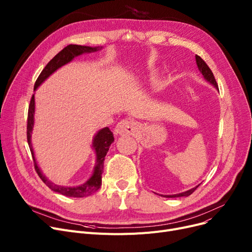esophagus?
I'll return each instance as SVG.
<instances>
[{"instance_id": "34e87169", "label": "esophagus", "mask_w": 252, "mask_h": 252, "mask_svg": "<svg viewBox=\"0 0 252 252\" xmlns=\"http://www.w3.org/2000/svg\"><path fill=\"white\" fill-rule=\"evenodd\" d=\"M137 129V124L128 121V119H124L121 123H118L115 127V134L126 136V135H134Z\"/></svg>"}]
</instances>
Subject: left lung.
<instances>
[{
    "label": "left lung",
    "instance_id": "8db88e82",
    "mask_svg": "<svg viewBox=\"0 0 252 252\" xmlns=\"http://www.w3.org/2000/svg\"><path fill=\"white\" fill-rule=\"evenodd\" d=\"M195 59H196V63H197V66H198V69H199V71L202 73L203 77L205 78V81L208 82L209 84L213 85L218 91H219V87H218V84L216 82V78L214 76V73L213 71L210 70V68L207 66V64L203 61L202 58H200L198 55L195 56ZM200 185V184H199ZM199 185L198 186L188 190V191H185L183 193H179V194H175V195H165L164 197H167V198H175V197H187L189 195H191L198 187H199ZM162 196V195H161Z\"/></svg>",
    "mask_w": 252,
    "mask_h": 252
}]
</instances>
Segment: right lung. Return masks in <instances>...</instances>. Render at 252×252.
Listing matches in <instances>:
<instances>
[{"label": "right lung", "instance_id": "right-lung-1", "mask_svg": "<svg viewBox=\"0 0 252 252\" xmlns=\"http://www.w3.org/2000/svg\"><path fill=\"white\" fill-rule=\"evenodd\" d=\"M102 47H89V46H81V45H69L65 47L62 51H60L58 54L53 58L43 69L41 74L38 75L36 82L34 84L33 91H36V89L41 86L46 79L52 74L54 73L57 69L62 67L63 65L69 63L72 61L75 57L81 56L85 53H93L101 50ZM34 111H35V104H34V94L32 97L30 107H29V116H28V142L29 146L32 155V159L34 163V168L37 173L38 177L42 179V181L47 185V186L54 192L60 193L64 196L67 197H87L96 192L102 184V174H103V167H104V160L105 156L107 154L110 145L113 143L114 138L112 131L109 129V127H103L100 130L97 131V134L93 138L92 147L94 149L96 153V163L94 166V170H93L92 176L89 178L87 182H85L82 185H78L75 187H65L60 186V185H56L43 174V171L39 168L35 156L34 151L32 148V134L34 125Z\"/></svg>", "mask_w": 252, "mask_h": 252}]
</instances>
